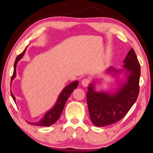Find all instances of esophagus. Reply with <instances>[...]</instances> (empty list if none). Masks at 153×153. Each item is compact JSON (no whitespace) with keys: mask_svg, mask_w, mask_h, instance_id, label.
<instances>
[{"mask_svg":"<svg viewBox=\"0 0 153 153\" xmlns=\"http://www.w3.org/2000/svg\"><path fill=\"white\" fill-rule=\"evenodd\" d=\"M90 83V81L88 79H84L82 80V82H81V84L82 86L84 87H87L89 85Z\"/></svg>","mask_w":153,"mask_h":153,"instance_id":"1","label":"esophagus"}]
</instances>
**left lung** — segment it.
<instances>
[{"label": "left lung", "mask_w": 153, "mask_h": 153, "mask_svg": "<svg viewBox=\"0 0 153 153\" xmlns=\"http://www.w3.org/2000/svg\"><path fill=\"white\" fill-rule=\"evenodd\" d=\"M124 63L123 66L128 73L127 81L116 94L96 92L93 84L88 87L87 106L90 119L96 126H106L120 121L129 112L138 97L140 65L133 48L130 49Z\"/></svg>", "instance_id": "left-lung-1"}]
</instances>
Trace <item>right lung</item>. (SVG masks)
I'll use <instances>...</instances> for the list:
<instances>
[{"instance_id":"right-lung-1","label":"right lung","mask_w":153,"mask_h":153,"mask_svg":"<svg viewBox=\"0 0 153 153\" xmlns=\"http://www.w3.org/2000/svg\"><path fill=\"white\" fill-rule=\"evenodd\" d=\"M25 51H26V49H25L22 53H20L19 56L16 57V61H15V63H14V70H13V75H12V77H11V81L15 78V77H16V65L19 60L23 57ZM78 84H79V82L76 81L72 82L71 84H69L68 85H67L63 89V91H62V93L59 94L58 99H57V101L56 102V104L55 105L53 108L47 112L45 114V115L43 117V118H42L40 121L36 122V123H29L33 125V126H44V127H48L55 123L58 120L62 111H63L65 104H66V102L67 101L68 98V97L70 96V95H71L72 94V92L76 88L77 86H78ZM11 95L15 102L16 98H15V96H13V94H12L11 92Z\"/></svg>"}]
</instances>
